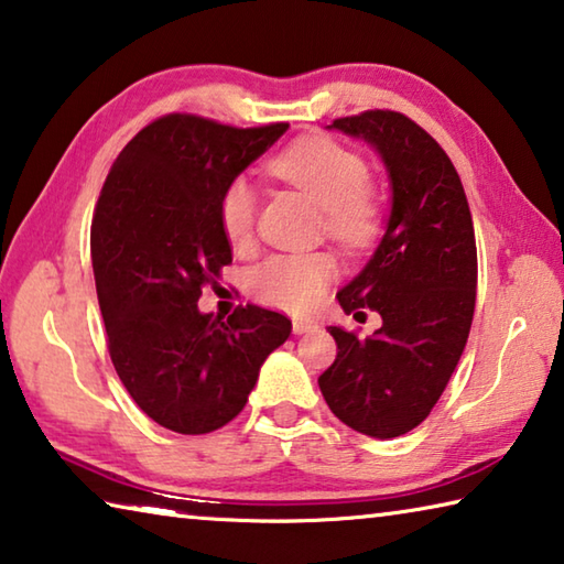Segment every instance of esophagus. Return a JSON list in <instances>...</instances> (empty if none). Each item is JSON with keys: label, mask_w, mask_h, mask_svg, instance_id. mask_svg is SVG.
Wrapping results in <instances>:
<instances>
[{"label": "esophagus", "mask_w": 564, "mask_h": 564, "mask_svg": "<svg viewBox=\"0 0 564 564\" xmlns=\"http://www.w3.org/2000/svg\"><path fill=\"white\" fill-rule=\"evenodd\" d=\"M315 323L313 321H303V317H299V321H293V333L295 335H303V333H311L315 330Z\"/></svg>", "instance_id": "obj_1"}]
</instances>
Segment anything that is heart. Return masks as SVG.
I'll return each instance as SVG.
<instances>
[{"mask_svg":"<svg viewBox=\"0 0 564 564\" xmlns=\"http://www.w3.org/2000/svg\"><path fill=\"white\" fill-rule=\"evenodd\" d=\"M269 172L323 209L327 237L340 247L362 249L375 237L377 207L365 189L370 170L357 152L327 138H303L273 155ZM219 219L234 249L249 247L256 227V189L249 180H234L224 189ZM335 273L330 253H273L251 271L249 285L259 301L303 313L323 299Z\"/></svg>","mask_w":564,"mask_h":564,"instance_id":"heart-1","label":"heart"}]
</instances>
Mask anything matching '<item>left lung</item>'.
<instances>
[{
    "label": "left lung",
    "mask_w": 564,
    "mask_h": 564,
    "mask_svg": "<svg viewBox=\"0 0 564 564\" xmlns=\"http://www.w3.org/2000/svg\"><path fill=\"white\" fill-rule=\"evenodd\" d=\"M327 128L380 152L392 209L370 261L337 293L345 313L370 308L382 325L370 337L333 325L337 357L317 384L343 424L394 438L429 416L466 347L478 281L474 221L452 160L414 120L365 110Z\"/></svg>",
    "instance_id": "8db88e82"
}]
</instances>
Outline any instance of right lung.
<instances>
[{
	"mask_svg": "<svg viewBox=\"0 0 564 564\" xmlns=\"http://www.w3.org/2000/svg\"><path fill=\"white\" fill-rule=\"evenodd\" d=\"M285 130L170 112L122 148L100 189L90 259L110 360L135 404L170 432L229 424L291 335L289 317L259 305L227 321L197 308L231 263L221 194Z\"/></svg>",
	"mask_w": 564,
	"mask_h": 564,
	"instance_id": "1",
	"label": "right lung"
}]
</instances>
